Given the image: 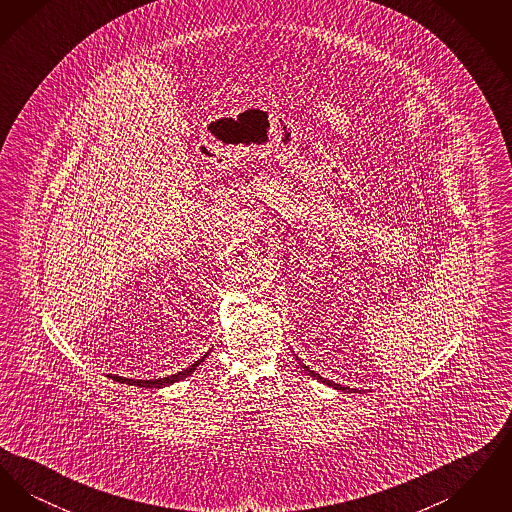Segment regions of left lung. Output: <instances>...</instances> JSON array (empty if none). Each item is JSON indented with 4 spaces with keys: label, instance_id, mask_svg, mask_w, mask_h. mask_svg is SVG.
<instances>
[{
    "label": "left lung",
    "instance_id": "8db88e82",
    "mask_svg": "<svg viewBox=\"0 0 512 512\" xmlns=\"http://www.w3.org/2000/svg\"><path fill=\"white\" fill-rule=\"evenodd\" d=\"M297 361H299V359H297ZM299 365H301V363H299ZM301 366H303V368H305V370H307V372H309V374H311V376H313V378H317V380H320V382H322V384H328V386H332V388H336V390H343V391L349 390V388H345V386H340V384H334V382H330V380H326V378H322V376H320V374H317V372H315V370H309V366H305V365H301ZM349 391H355V390H349Z\"/></svg>",
    "mask_w": 512,
    "mask_h": 512
}]
</instances>
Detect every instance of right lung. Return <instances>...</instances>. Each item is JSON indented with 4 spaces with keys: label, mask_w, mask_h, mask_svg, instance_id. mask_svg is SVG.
Returning a JSON list of instances; mask_svg holds the SVG:
<instances>
[{
    "label": "right lung",
    "mask_w": 512,
    "mask_h": 512,
    "mask_svg": "<svg viewBox=\"0 0 512 512\" xmlns=\"http://www.w3.org/2000/svg\"><path fill=\"white\" fill-rule=\"evenodd\" d=\"M207 355H209V353H205L201 359H197L194 365L184 368L182 372H176V374H172V376H167V378H157V380H130V378H122V376H109V378H113L115 382H121V384H128V386H140V388H163V386H171L174 382L184 380L186 376H190V374L194 372L195 368L207 359Z\"/></svg>",
    "instance_id": "add662e5"
}]
</instances>
